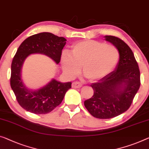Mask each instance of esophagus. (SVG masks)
Instances as JSON below:
<instances>
[{
    "label": "esophagus",
    "mask_w": 149,
    "mask_h": 149,
    "mask_svg": "<svg viewBox=\"0 0 149 149\" xmlns=\"http://www.w3.org/2000/svg\"><path fill=\"white\" fill-rule=\"evenodd\" d=\"M82 85V84L81 82H77V81L73 82L72 84V87L74 88H79L81 87Z\"/></svg>",
    "instance_id": "1"
}]
</instances>
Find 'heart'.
Here are the masks:
<instances>
[{
	"instance_id": "b5f03b06",
	"label": "heart",
	"mask_w": 149,
	"mask_h": 149,
	"mask_svg": "<svg viewBox=\"0 0 149 149\" xmlns=\"http://www.w3.org/2000/svg\"><path fill=\"white\" fill-rule=\"evenodd\" d=\"M119 51L115 46L97 40L81 41L73 45L70 54L63 52L61 64L63 71L74 77L81 71L90 81L106 76L113 70L119 60Z\"/></svg>"
}]
</instances>
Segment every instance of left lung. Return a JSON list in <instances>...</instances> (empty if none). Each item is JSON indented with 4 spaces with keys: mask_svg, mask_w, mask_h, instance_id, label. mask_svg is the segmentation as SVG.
Segmentation results:
<instances>
[{
    "mask_svg": "<svg viewBox=\"0 0 149 149\" xmlns=\"http://www.w3.org/2000/svg\"><path fill=\"white\" fill-rule=\"evenodd\" d=\"M119 51V61L113 71L91 86L93 97L84 101V107L94 117L108 119L129 109L141 85L140 70L132 50L120 38L105 36Z\"/></svg>",
    "mask_w": 149,
    "mask_h": 149,
    "instance_id": "8db88e82",
    "label": "left lung"
}]
</instances>
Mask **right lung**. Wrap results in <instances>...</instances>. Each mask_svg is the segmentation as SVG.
<instances>
[{
  "instance_id": "right-lung-1",
  "label": "right lung",
  "mask_w": 149,
  "mask_h": 149,
  "mask_svg": "<svg viewBox=\"0 0 149 149\" xmlns=\"http://www.w3.org/2000/svg\"><path fill=\"white\" fill-rule=\"evenodd\" d=\"M66 40L51 33H40L26 38L16 52L11 64L10 86L19 104L30 113L40 114L51 112L63 101L67 91L71 88V82L63 83L52 79L38 90H30L21 79L25 59L30 54H43L58 64Z\"/></svg>"
}]
</instances>
